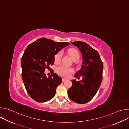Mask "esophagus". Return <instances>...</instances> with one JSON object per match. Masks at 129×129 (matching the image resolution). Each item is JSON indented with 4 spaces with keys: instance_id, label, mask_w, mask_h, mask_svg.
<instances>
[{
    "instance_id": "obj_1",
    "label": "esophagus",
    "mask_w": 129,
    "mask_h": 129,
    "mask_svg": "<svg viewBox=\"0 0 129 129\" xmlns=\"http://www.w3.org/2000/svg\"><path fill=\"white\" fill-rule=\"evenodd\" d=\"M66 81V79L63 78V79H62V82H64Z\"/></svg>"
}]
</instances>
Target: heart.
<instances>
[{"label":"heart","instance_id":"1","mask_svg":"<svg viewBox=\"0 0 129 129\" xmlns=\"http://www.w3.org/2000/svg\"><path fill=\"white\" fill-rule=\"evenodd\" d=\"M68 53L71 59L74 61L78 60L80 58V54L78 51L75 48H70L68 50ZM62 57V52L59 51L54 56V62L56 63L59 62ZM56 71L58 74L62 77H68L70 76L71 73L74 72V70L72 68L68 67L65 66H60L57 68Z\"/></svg>","mask_w":129,"mask_h":129}]
</instances>
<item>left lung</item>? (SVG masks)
Segmentation results:
<instances>
[{
  "label": "left lung",
  "instance_id": "1",
  "mask_svg": "<svg viewBox=\"0 0 129 129\" xmlns=\"http://www.w3.org/2000/svg\"><path fill=\"white\" fill-rule=\"evenodd\" d=\"M71 43L76 46L82 54V65L75 77L82 76L83 79L71 80L72 85L68 90V95L72 101L83 104L91 101L97 93L103 79V63L98 51L87 43L81 41Z\"/></svg>",
  "mask_w": 129,
  "mask_h": 129
}]
</instances>
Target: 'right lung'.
<instances>
[{
	"label": "right lung",
	"mask_w": 129,
	"mask_h": 129,
	"mask_svg": "<svg viewBox=\"0 0 129 129\" xmlns=\"http://www.w3.org/2000/svg\"><path fill=\"white\" fill-rule=\"evenodd\" d=\"M68 42H57L41 38L27 46L21 58L22 78L29 95L37 102H47L54 97L62 78L53 72L48 78L45 69L53 65L54 55Z\"/></svg>",
	"instance_id": "add662e5"
}]
</instances>
